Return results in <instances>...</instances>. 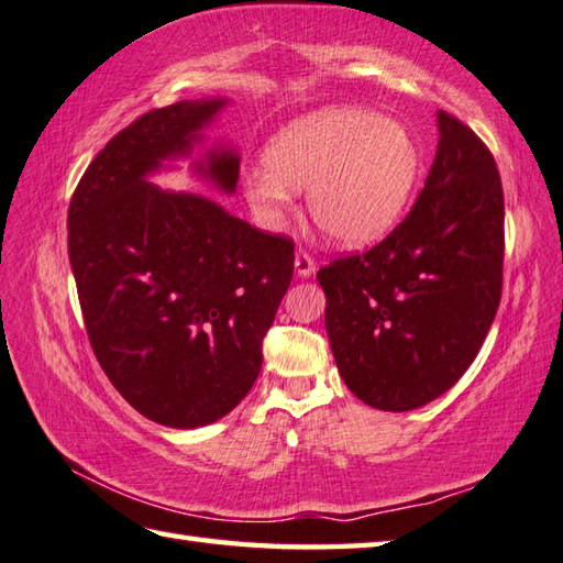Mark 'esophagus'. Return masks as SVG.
<instances>
[{
	"label": "esophagus",
	"instance_id": "1",
	"mask_svg": "<svg viewBox=\"0 0 563 563\" xmlns=\"http://www.w3.org/2000/svg\"><path fill=\"white\" fill-rule=\"evenodd\" d=\"M314 268H317V261L305 249H300V251L295 253V273L300 275V278H310V275L314 273Z\"/></svg>",
	"mask_w": 563,
	"mask_h": 563
}]
</instances>
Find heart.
I'll return each instance as SVG.
<instances>
[{"instance_id": "heart-1", "label": "heart", "mask_w": 563, "mask_h": 563, "mask_svg": "<svg viewBox=\"0 0 563 563\" xmlns=\"http://www.w3.org/2000/svg\"><path fill=\"white\" fill-rule=\"evenodd\" d=\"M422 173V153L400 121L368 109H324L297 119L271 141L266 168L244 175L246 200L278 224L307 187V212L339 246L373 244L398 224Z\"/></svg>"}]
</instances>
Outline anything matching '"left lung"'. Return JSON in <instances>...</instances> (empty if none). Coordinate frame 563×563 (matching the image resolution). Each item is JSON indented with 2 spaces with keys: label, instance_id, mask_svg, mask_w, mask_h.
I'll return each instance as SVG.
<instances>
[{
  "label": "left lung",
  "instance_id": "obj_1",
  "mask_svg": "<svg viewBox=\"0 0 563 563\" xmlns=\"http://www.w3.org/2000/svg\"><path fill=\"white\" fill-rule=\"evenodd\" d=\"M437 121V156L410 214L380 244L317 273L336 368L376 410L407 412L446 393L500 305V173L464 121L449 112Z\"/></svg>",
  "mask_w": 563,
  "mask_h": 563
}]
</instances>
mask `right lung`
<instances>
[{
    "mask_svg": "<svg viewBox=\"0 0 563 563\" xmlns=\"http://www.w3.org/2000/svg\"><path fill=\"white\" fill-rule=\"evenodd\" d=\"M224 99L151 109L87 165L68 209V253L99 366L148 420L195 429L246 398L263 336L292 280L295 244L251 227L202 195L146 183L187 156ZM234 192L239 156L197 165Z\"/></svg>",
    "mask_w": 563,
    "mask_h": 563,
    "instance_id": "add662e5",
    "label": "right lung"
}]
</instances>
